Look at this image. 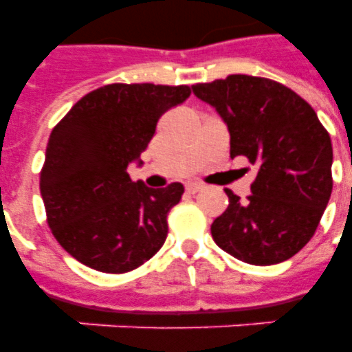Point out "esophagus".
Instances as JSON below:
<instances>
[{
	"instance_id": "esophagus-1",
	"label": "esophagus",
	"mask_w": 352,
	"mask_h": 352,
	"mask_svg": "<svg viewBox=\"0 0 352 352\" xmlns=\"http://www.w3.org/2000/svg\"><path fill=\"white\" fill-rule=\"evenodd\" d=\"M186 190H188V193H197L203 190V184H199V182H188Z\"/></svg>"
}]
</instances>
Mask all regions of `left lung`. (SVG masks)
<instances>
[{"mask_svg": "<svg viewBox=\"0 0 352 352\" xmlns=\"http://www.w3.org/2000/svg\"><path fill=\"white\" fill-rule=\"evenodd\" d=\"M230 131V157L257 164L252 193L226 188L228 208L212 223L219 248L250 265H276L316 232L333 192V144L316 111L287 85L230 74L192 85Z\"/></svg>", "mask_w": 352, "mask_h": 352, "instance_id": "obj_1", "label": "left lung"}]
</instances>
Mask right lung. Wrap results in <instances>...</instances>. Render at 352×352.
<instances>
[{"mask_svg":"<svg viewBox=\"0 0 352 352\" xmlns=\"http://www.w3.org/2000/svg\"><path fill=\"white\" fill-rule=\"evenodd\" d=\"M188 85L109 84L82 96L52 129L40 192L52 235L74 259L106 274L135 270L164 245L184 186L133 182L127 164Z\"/></svg>","mask_w":352,"mask_h":352,"instance_id":"1","label":"right lung"}]
</instances>
